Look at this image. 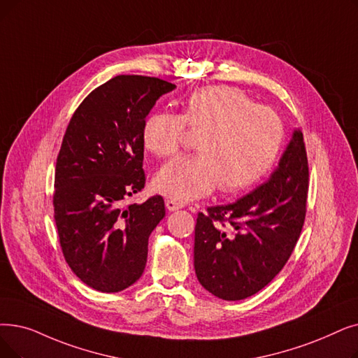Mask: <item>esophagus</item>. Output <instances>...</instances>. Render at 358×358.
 <instances>
[{
    "label": "esophagus",
    "mask_w": 358,
    "mask_h": 358,
    "mask_svg": "<svg viewBox=\"0 0 358 358\" xmlns=\"http://www.w3.org/2000/svg\"><path fill=\"white\" fill-rule=\"evenodd\" d=\"M165 206H166V209H168L169 212H174V210H178V209L184 208L182 203H180V201L173 200V199H166V200H165Z\"/></svg>",
    "instance_id": "34e87169"
}]
</instances>
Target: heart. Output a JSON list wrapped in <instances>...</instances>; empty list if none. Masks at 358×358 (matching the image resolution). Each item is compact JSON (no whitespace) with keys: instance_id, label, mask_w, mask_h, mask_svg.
<instances>
[{"instance_id":"b5f03b06","label":"heart","mask_w":358,"mask_h":358,"mask_svg":"<svg viewBox=\"0 0 358 358\" xmlns=\"http://www.w3.org/2000/svg\"><path fill=\"white\" fill-rule=\"evenodd\" d=\"M197 137V155L168 162L155 178L157 189L178 201L212 193H234L256 184L273 165L284 142V124L268 106L238 89L208 86L182 101L181 115L153 113L143 124L145 148L158 158L176 155L185 136Z\"/></svg>"}]
</instances>
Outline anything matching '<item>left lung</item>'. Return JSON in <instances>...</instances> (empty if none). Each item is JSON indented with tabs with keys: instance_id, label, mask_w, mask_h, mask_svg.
Returning <instances> with one entry per match:
<instances>
[{
	"instance_id": "8db88e82",
	"label": "left lung",
	"mask_w": 358,
	"mask_h": 358,
	"mask_svg": "<svg viewBox=\"0 0 358 358\" xmlns=\"http://www.w3.org/2000/svg\"><path fill=\"white\" fill-rule=\"evenodd\" d=\"M308 162L294 130L271 178L236 203L197 213L194 269L215 297L236 301L265 288L281 272L306 220Z\"/></svg>"
}]
</instances>
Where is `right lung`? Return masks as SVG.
<instances>
[{
	"mask_svg": "<svg viewBox=\"0 0 358 358\" xmlns=\"http://www.w3.org/2000/svg\"><path fill=\"white\" fill-rule=\"evenodd\" d=\"M176 85L148 76H115L74 111L57 157L54 217L71 271L101 292H118L142 276L150 232L165 216L162 196L142 192L146 115Z\"/></svg>",
	"mask_w": 358,
	"mask_h": 358,
	"instance_id": "1",
	"label": "right lung"
}]
</instances>
